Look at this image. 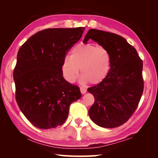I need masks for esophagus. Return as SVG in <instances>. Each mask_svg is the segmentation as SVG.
I'll return each instance as SVG.
<instances>
[{
    "mask_svg": "<svg viewBox=\"0 0 158 158\" xmlns=\"http://www.w3.org/2000/svg\"><path fill=\"white\" fill-rule=\"evenodd\" d=\"M86 91H87L86 88H85L84 87H80V92L82 94H84L85 92H86Z\"/></svg>",
    "mask_w": 158,
    "mask_h": 158,
    "instance_id": "esophagus-1",
    "label": "esophagus"
}]
</instances>
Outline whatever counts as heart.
<instances>
[{"label":"heart","instance_id":"heart-1","mask_svg":"<svg viewBox=\"0 0 158 158\" xmlns=\"http://www.w3.org/2000/svg\"><path fill=\"white\" fill-rule=\"evenodd\" d=\"M111 65V55L103 46L92 44H79L71 50L70 57H66L62 64L64 78L74 82L80 73L81 80L98 84L106 77Z\"/></svg>","mask_w":158,"mask_h":158}]
</instances>
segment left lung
Masks as SVG:
<instances>
[{
	"mask_svg": "<svg viewBox=\"0 0 158 158\" xmlns=\"http://www.w3.org/2000/svg\"><path fill=\"white\" fill-rule=\"evenodd\" d=\"M90 39L109 51L111 67L101 82L88 89L95 98L89 115L99 127H118L130 118L140 102L144 90L142 60L121 35L91 29L83 43Z\"/></svg>",
	"mask_w": 158,
	"mask_h": 158,
	"instance_id": "8db88e82",
	"label": "left lung"
}]
</instances>
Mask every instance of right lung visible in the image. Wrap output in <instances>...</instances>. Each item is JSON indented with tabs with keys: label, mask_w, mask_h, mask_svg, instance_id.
<instances>
[{
	"label": "right lung",
	"mask_w": 158,
	"mask_h": 158,
	"mask_svg": "<svg viewBox=\"0 0 158 158\" xmlns=\"http://www.w3.org/2000/svg\"><path fill=\"white\" fill-rule=\"evenodd\" d=\"M84 29L41 30L29 38L18 52L13 72L16 100L27 120L38 128L63 125L70 104L82 97L79 87L64 79L62 64Z\"/></svg>",
	"instance_id": "right-lung-1"
}]
</instances>
